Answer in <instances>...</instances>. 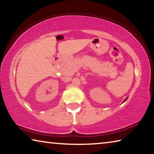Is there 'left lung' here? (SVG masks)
Masks as SVG:
<instances>
[{
    "label": "left lung",
    "mask_w": 154,
    "mask_h": 154,
    "mask_svg": "<svg viewBox=\"0 0 154 154\" xmlns=\"http://www.w3.org/2000/svg\"><path fill=\"white\" fill-rule=\"evenodd\" d=\"M126 99H127V98H126V99H125V100H124V101H125V100H126Z\"/></svg>",
    "instance_id": "obj_1"
}]
</instances>
